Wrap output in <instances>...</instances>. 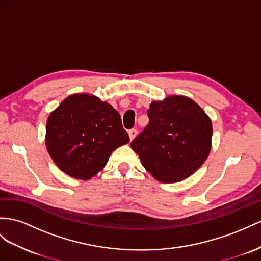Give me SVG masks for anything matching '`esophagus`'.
Masks as SVG:
<instances>
[{
    "instance_id": "esophagus-1",
    "label": "esophagus",
    "mask_w": 261,
    "mask_h": 261,
    "mask_svg": "<svg viewBox=\"0 0 261 261\" xmlns=\"http://www.w3.org/2000/svg\"><path fill=\"white\" fill-rule=\"evenodd\" d=\"M128 133H129V138H130V140L132 141V140L136 138L138 131H137L136 129H131V130H129V132H128Z\"/></svg>"
}]
</instances>
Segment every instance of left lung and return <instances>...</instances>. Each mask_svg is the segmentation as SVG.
<instances>
[{
  "instance_id": "left-lung-1",
  "label": "left lung",
  "mask_w": 261,
  "mask_h": 261,
  "mask_svg": "<svg viewBox=\"0 0 261 261\" xmlns=\"http://www.w3.org/2000/svg\"><path fill=\"white\" fill-rule=\"evenodd\" d=\"M148 116V125L131 142L145 170L163 183L192 175L210 154L211 119L195 101L183 96L151 102Z\"/></svg>"
}]
</instances>
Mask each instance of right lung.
<instances>
[{"label": "right lung", "mask_w": 261, "mask_h": 261, "mask_svg": "<svg viewBox=\"0 0 261 261\" xmlns=\"http://www.w3.org/2000/svg\"><path fill=\"white\" fill-rule=\"evenodd\" d=\"M129 140L119 112L87 93L66 98L46 124V146L53 161L66 174L84 181L102 170L112 151Z\"/></svg>", "instance_id": "obj_1"}]
</instances>
